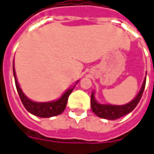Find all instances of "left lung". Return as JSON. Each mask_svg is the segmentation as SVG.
<instances>
[{
	"label": "left lung",
	"mask_w": 154,
	"mask_h": 154,
	"mask_svg": "<svg viewBox=\"0 0 154 154\" xmlns=\"http://www.w3.org/2000/svg\"><path fill=\"white\" fill-rule=\"evenodd\" d=\"M145 85H146V78L143 81L141 91L137 94V97L133 99L131 103L125 104V105H121V106L98 103L94 97V92H92L91 97V107L93 113L100 118L110 119V120L117 119L125 116V114L131 113L133 109L137 107V105L142 98V93H143L144 88H145Z\"/></svg>",
	"instance_id": "obj_1"
}]
</instances>
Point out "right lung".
<instances>
[{
	"mask_svg": "<svg viewBox=\"0 0 154 154\" xmlns=\"http://www.w3.org/2000/svg\"><path fill=\"white\" fill-rule=\"evenodd\" d=\"M13 75H14L15 85H16L17 93L19 95V97L21 99L24 108L27 109V111H29L32 114L38 116V117H41V118H50V117L57 116L64 111L66 105H67V102H68V98L74 89V87L68 90L57 101L49 102V103H35V102H33L28 98L22 91L21 88L19 87L16 74H15V70H14V64H13Z\"/></svg>",
	"mask_w": 154,
	"mask_h": 154,
	"instance_id": "add662e5",
	"label": "right lung"
}]
</instances>
